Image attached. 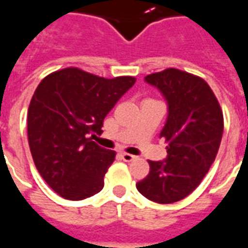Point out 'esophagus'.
<instances>
[{
	"label": "esophagus",
	"instance_id": "1",
	"mask_svg": "<svg viewBox=\"0 0 248 248\" xmlns=\"http://www.w3.org/2000/svg\"><path fill=\"white\" fill-rule=\"evenodd\" d=\"M121 156H122V159H124V162H131V161H134L135 158H137L135 155H131V154H127V153H122Z\"/></svg>",
	"mask_w": 248,
	"mask_h": 248
}]
</instances>
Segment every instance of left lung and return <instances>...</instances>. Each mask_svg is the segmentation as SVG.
Listing matches in <instances>:
<instances>
[{"instance_id":"obj_1","label":"left lung","mask_w":248,"mask_h":248,"mask_svg":"<svg viewBox=\"0 0 248 248\" xmlns=\"http://www.w3.org/2000/svg\"><path fill=\"white\" fill-rule=\"evenodd\" d=\"M167 103L166 124L159 137L169 142L163 161H149V175L137 183L153 202L169 204L191 194L202 182L218 154L223 114L218 99L199 77L166 69L145 77Z\"/></svg>"}]
</instances>
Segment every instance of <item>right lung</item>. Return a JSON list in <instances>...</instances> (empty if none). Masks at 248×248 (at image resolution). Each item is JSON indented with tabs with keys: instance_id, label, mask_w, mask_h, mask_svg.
I'll use <instances>...</instances> for the list:
<instances>
[{
	"instance_id": "right-lung-1",
	"label": "right lung",
	"mask_w": 248,
	"mask_h": 248,
	"mask_svg": "<svg viewBox=\"0 0 248 248\" xmlns=\"http://www.w3.org/2000/svg\"><path fill=\"white\" fill-rule=\"evenodd\" d=\"M134 77L106 79L76 67L51 73L35 89L28 110L30 153L41 177L65 199L82 201L103 188L115 153L90 135L133 87Z\"/></svg>"
}]
</instances>
